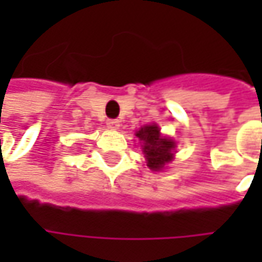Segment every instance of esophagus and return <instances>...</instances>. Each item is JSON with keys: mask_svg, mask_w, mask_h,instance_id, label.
<instances>
[{"mask_svg": "<svg viewBox=\"0 0 262 262\" xmlns=\"http://www.w3.org/2000/svg\"><path fill=\"white\" fill-rule=\"evenodd\" d=\"M106 125H107V128H111V129H118L121 126V124H119L118 119H107Z\"/></svg>", "mask_w": 262, "mask_h": 262, "instance_id": "obj_1", "label": "esophagus"}]
</instances>
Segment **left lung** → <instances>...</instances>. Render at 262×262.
I'll use <instances>...</instances> for the list:
<instances>
[{"instance_id": "8db88e82", "label": "left lung", "mask_w": 262, "mask_h": 262, "mask_svg": "<svg viewBox=\"0 0 262 262\" xmlns=\"http://www.w3.org/2000/svg\"><path fill=\"white\" fill-rule=\"evenodd\" d=\"M136 136L143 143L141 148L146 157V163L151 170L159 172L173 160L175 141L162 136L160 128L156 124L141 126Z\"/></svg>"}]
</instances>
